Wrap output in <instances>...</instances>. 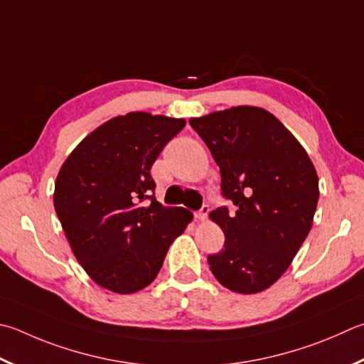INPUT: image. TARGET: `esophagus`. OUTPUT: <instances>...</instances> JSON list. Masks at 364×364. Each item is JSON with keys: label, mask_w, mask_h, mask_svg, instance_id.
Here are the masks:
<instances>
[{"label": "esophagus", "mask_w": 364, "mask_h": 364, "mask_svg": "<svg viewBox=\"0 0 364 364\" xmlns=\"http://www.w3.org/2000/svg\"><path fill=\"white\" fill-rule=\"evenodd\" d=\"M208 211H210L208 205H203V207L196 213V218H197V220H199V221H205V220H207V216H208Z\"/></svg>", "instance_id": "1"}]
</instances>
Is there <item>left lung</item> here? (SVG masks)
Masks as SVG:
<instances>
[{"label": "left lung", "instance_id": "1", "mask_svg": "<svg viewBox=\"0 0 364 364\" xmlns=\"http://www.w3.org/2000/svg\"><path fill=\"white\" fill-rule=\"evenodd\" d=\"M191 127L207 144L221 173V194L234 211L210 213L224 248L208 255L211 274L240 294L264 291L287 272L312 229L318 176L306 149L269 111L234 107Z\"/></svg>", "mask_w": 364, "mask_h": 364}]
</instances>
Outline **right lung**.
Listing matches in <instances>:
<instances>
[{"label":"right lung","mask_w":364,"mask_h":364,"mask_svg":"<svg viewBox=\"0 0 364 364\" xmlns=\"http://www.w3.org/2000/svg\"><path fill=\"white\" fill-rule=\"evenodd\" d=\"M186 121L129 113L102 124L57 175L54 207L73 255L97 285L119 294L146 288L193 221L156 200L151 167Z\"/></svg>","instance_id":"obj_1"}]
</instances>
